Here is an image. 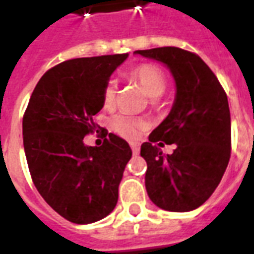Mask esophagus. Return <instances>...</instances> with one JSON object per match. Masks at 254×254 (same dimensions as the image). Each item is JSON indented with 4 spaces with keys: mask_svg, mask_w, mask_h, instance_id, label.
<instances>
[{
    "mask_svg": "<svg viewBox=\"0 0 254 254\" xmlns=\"http://www.w3.org/2000/svg\"><path fill=\"white\" fill-rule=\"evenodd\" d=\"M130 148H132L133 154H134V155H137L138 152H140V147H138V145L136 143L130 144Z\"/></svg>",
    "mask_w": 254,
    "mask_h": 254,
    "instance_id": "esophagus-1",
    "label": "esophagus"
}]
</instances>
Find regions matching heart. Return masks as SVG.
Returning a JSON list of instances; mask_svg holds the SVG:
<instances>
[{
    "instance_id": "heart-1",
    "label": "heart",
    "mask_w": 254,
    "mask_h": 254,
    "mask_svg": "<svg viewBox=\"0 0 254 254\" xmlns=\"http://www.w3.org/2000/svg\"><path fill=\"white\" fill-rule=\"evenodd\" d=\"M130 78L137 81L144 92L151 99H158L165 94L167 87L165 73L160 70L159 67L155 65H140L130 72ZM117 84L114 80H110L106 84L103 89V102L106 106H111L116 100ZM111 127L116 133H118L122 137L127 140H134L138 137L140 130L143 127V124L137 121L136 118L127 116V114H117L111 118Z\"/></svg>"
}]
</instances>
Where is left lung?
<instances>
[{
    "mask_svg": "<svg viewBox=\"0 0 254 254\" xmlns=\"http://www.w3.org/2000/svg\"><path fill=\"white\" fill-rule=\"evenodd\" d=\"M163 64L176 83L169 116L143 143L145 189L156 207L189 212L207 201L223 177L231 151V122L226 92L201 58L178 47L137 50ZM160 141L176 143L165 155Z\"/></svg>",
    "mask_w": 254,
    "mask_h": 254,
    "instance_id": "left-lung-1",
    "label": "left lung"
}]
</instances>
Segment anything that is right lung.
I'll list each match as a JSON object with an SVG mask.
<instances>
[{"instance_id":"right-lung-1","label":"right lung","mask_w":254,"mask_h":254,"mask_svg":"<svg viewBox=\"0 0 254 254\" xmlns=\"http://www.w3.org/2000/svg\"><path fill=\"white\" fill-rule=\"evenodd\" d=\"M129 54L74 58L47 70L23 118V144L34 185L50 207L76 224L106 218L132 149L109 133L100 147L84 144L96 129L103 89Z\"/></svg>"}]
</instances>
